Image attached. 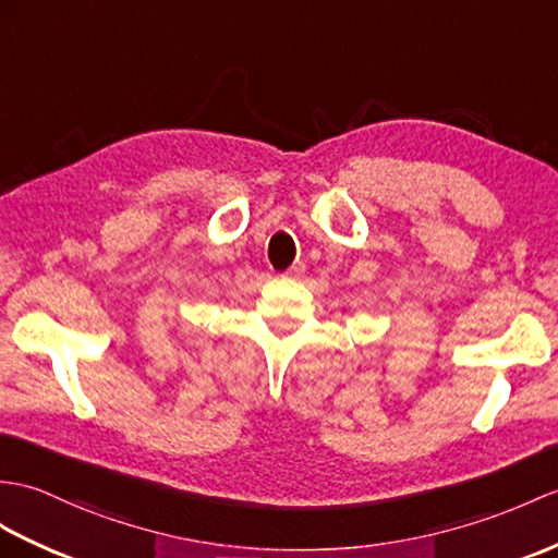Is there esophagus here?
Here are the masks:
<instances>
[{"label":"esophagus","instance_id":"obj_1","mask_svg":"<svg viewBox=\"0 0 558 558\" xmlns=\"http://www.w3.org/2000/svg\"><path fill=\"white\" fill-rule=\"evenodd\" d=\"M304 270H306V266L302 262H296L288 270H284V276H288V278H300V276H304Z\"/></svg>","mask_w":558,"mask_h":558}]
</instances>
